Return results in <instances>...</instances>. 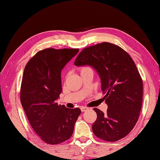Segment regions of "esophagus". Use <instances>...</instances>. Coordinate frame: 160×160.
Wrapping results in <instances>:
<instances>
[{"label":"esophagus","instance_id":"34e87169","mask_svg":"<svg viewBox=\"0 0 160 160\" xmlns=\"http://www.w3.org/2000/svg\"><path fill=\"white\" fill-rule=\"evenodd\" d=\"M80 109L82 112H85L87 110H88V108H87V107H85V106H82V107H80Z\"/></svg>","mask_w":160,"mask_h":160}]
</instances>
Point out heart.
<instances>
[{
	"label": "heart",
	"mask_w": 160,
	"mask_h": 160,
	"mask_svg": "<svg viewBox=\"0 0 160 160\" xmlns=\"http://www.w3.org/2000/svg\"><path fill=\"white\" fill-rule=\"evenodd\" d=\"M90 70H92V69L91 68V67H89V66H80L79 68V71L80 72V74H82L83 72L90 71Z\"/></svg>",
	"instance_id": "1"
}]
</instances>
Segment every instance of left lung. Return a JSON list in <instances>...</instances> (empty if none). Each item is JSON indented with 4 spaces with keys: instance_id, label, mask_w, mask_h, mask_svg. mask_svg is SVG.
Returning <instances> with one entry per match:
<instances>
[{
    "instance_id": "left-lung-1",
    "label": "left lung",
    "mask_w": 160,
    "mask_h": 160,
    "mask_svg": "<svg viewBox=\"0 0 160 160\" xmlns=\"http://www.w3.org/2000/svg\"><path fill=\"white\" fill-rule=\"evenodd\" d=\"M74 65L92 66L106 94V114L94 108L97 115L92 125L94 135L109 142L125 137L137 122L143 101V80L132 57L118 45L103 42L84 48Z\"/></svg>"
}]
</instances>
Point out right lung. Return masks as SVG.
Segmentation results:
<instances>
[{"mask_svg": "<svg viewBox=\"0 0 160 160\" xmlns=\"http://www.w3.org/2000/svg\"><path fill=\"white\" fill-rule=\"evenodd\" d=\"M79 49L48 48L38 52L25 66L20 101L29 123L42 141L59 144L71 138L79 108L58 105L62 92L61 72Z\"/></svg>", "mask_w": 160, "mask_h": 160, "instance_id": "add662e5", "label": "right lung"}]
</instances>
